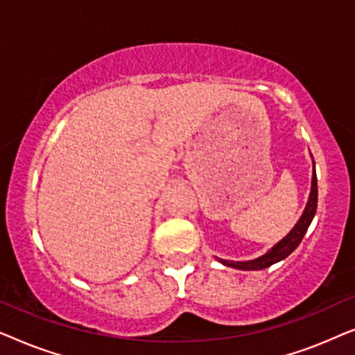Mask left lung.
<instances>
[{
    "instance_id": "left-lung-1",
    "label": "left lung",
    "mask_w": 355,
    "mask_h": 355,
    "mask_svg": "<svg viewBox=\"0 0 355 355\" xmlns=\"http://www.w3.org/2000/svg\"><path fill=\"white\" fill-rule=\"evenodd\" d=\"M312 157V155H310ZM317 202H318V187H317V174H315V162H313V174H312V186H310V193L307 205H305L302 215L295 223L293 230H291L288 234H286L283 239L271 247L268 252H265L263 255L257 257V259L252 260H244V261H234V260H225L218 259L220 263L231 266V268L236 270H244V271H257V270H265L268 266L278 263V261L284 260L286 257H289L293 252L297 249L300 242H302L305 232H307L310 223H312L315 211H317Z\"/></svg>"
}]
</instances>
